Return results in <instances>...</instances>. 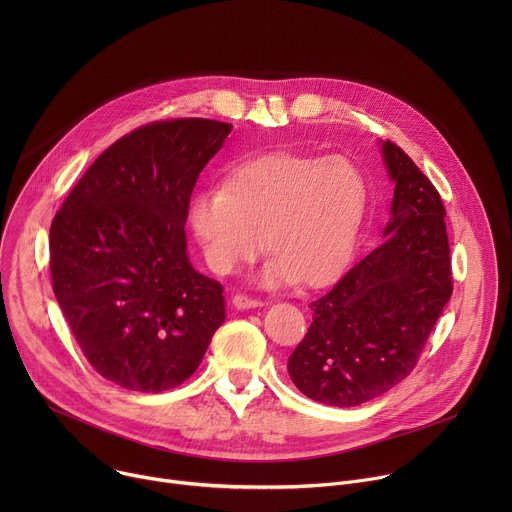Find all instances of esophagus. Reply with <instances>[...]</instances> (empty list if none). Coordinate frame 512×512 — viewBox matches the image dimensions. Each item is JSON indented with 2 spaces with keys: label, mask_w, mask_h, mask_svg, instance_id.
Masks as SVG:
<instances>
[{
  "label": "esophagus",
  "mask_w": 512,
  "mask_h": 512,
  "mask_svg": "<svg viewBox=\"0 0 512 512\" xmlns=\"http://www.w3.org/2000/svg\"><path fill=\"white\" fill-rule=\"evenodd\" d=\"M261 304H263L261 300L249 298V296H245V294H237V296L233 298V306H235L237 310H251V308H259Z\"/></svg>",
  "instance_id": "esophagus-1"
}]
</instances>
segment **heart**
<instances>
[{
    "mask_svg": "<svg viewBox=\"0 0 512 512\" xmlns=\"http://www.w3.org/2000/svg\"><path fill=\"white\" fill-rule=\"evenodd\" d=\"M367 200V178L350 158L279 152L239 164L223 188L200 190L188 223L218 275L235 273L265 245L263 285L320 287L348 263Z\"/></svg>",
    "mask_w": 512,
    "mask_h": 512,
    "instance_id": "heart-1",
    "label": "heart"
}]
</instances>
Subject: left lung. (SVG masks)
Listing matches in <instances>:
<instances>
[{
  "label": "left lung",
  "mask_w": 512,
  "mask_h": 512,
  "mask_svg": "<svg viewBox=\"0 0 512 512\" xmlns=\"http://www.w3.org/2000/svg\"><path fill=\"white\" fill-rule=\"evenodd\" d=\"M381 152L395 184L385 241L310 304L308 334L287 360L294 385L334 407L399 385L452 296L440 192L395 143L381 141Z\"/></svg>",
  "instance_id": "left-lung-1"
}]
</instances>
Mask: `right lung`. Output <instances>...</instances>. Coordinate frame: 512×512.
<instances>
[{"instance_id":"obj_1","label":"right lung","mask_w":512,"mask_h":512,"mask_svg":"<svg viewBox=\"0 0 512 512\" xmlns=\"http://www.w3.org/2000/svg\"><path fill=\"white\" fill-rule=\"evenodd\" d=\"M231 129L143 125L93 162L54 216V296L93 369L123 389L182 385L227 318L223 285L188 259L184 225L198 174Z\"/></svg>"}]
</instances>
